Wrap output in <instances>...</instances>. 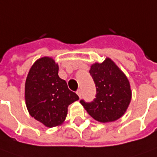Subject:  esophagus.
Here are the masks:
<instances>
[{
  "instance_id": "obj_1",
  "label": "esophagus",
  "mask_w": 157,
  "mask_h": 157,
  "mask_svg": "<svg viewBox=\"0 0 157 157\" xmlns=\"http://www.w3.org/2000/svg\"><path fill=\"white\" fill-rule=\"evenodd\" d=\"M76 94H77V95L81 98V96H82V90H81V89H78V90L76 91Z\"/></svg>"
}]
</instances>
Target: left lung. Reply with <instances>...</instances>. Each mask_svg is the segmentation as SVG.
I'll use <instances>...</instances> for the list:
<instances>
[{"label": "left lung", "instance_id": "1", "mask_svg": "<svg viewBox=\"0 0 157 157\" xmlns=\"http://www.w3.org/2000/svg\"><path fill=\"white\" fill-rule=\"evenodd\" d=\"M89 73L95 83L96 98L90 103L80 101L87 113L101 123L121 118L132 100V89L126 75L109 57L102 63H93Z\"/></svg>", "mask_w": 157, "mask_h": 157}]
</instances>
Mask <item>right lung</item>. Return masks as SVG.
Wrapping results in <instances>:
<instances>
[{"mask_svg": "<svg viewBox=\"0 0 157 157\" xmlns=\"http://www.w3.org/2000/svg\"><path fill=\"white\" fill-rule=\"evenodd\" d=\"M25 100L30 115L49 128L61 125L68 106L78 101L67 82L58 75V64L52 57L44 56L31 67L25 80Z\"/></svg>", "mask_w": 157, "mask_h": 157, "instance_id": "1", "label": "right lung"}]
</instances>
